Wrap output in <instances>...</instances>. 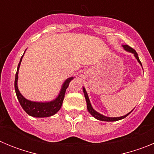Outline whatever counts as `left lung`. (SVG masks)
<instances>
[{
    "instance_id": "left-lung-1",
    "label": "left lung",
    "mask_w": 154,
    "mask_h": 154,
    "mask_svg": "<svg viewBox=\"0 0 154 154\" xmlns=\"http://www.w3.org/2000/svg\"><path fill=\"white\" fill-rule=\"evenodd\" d=\"M122 46H123V49H124L125 51H128V52L132 53V54H133L134 57L137 58V62H138L139 63H140V65L142 66V64H141V62L140 61V59H139V57H138V55H137V51L133 49V48H130L129 45H123ZM142 69H143V67H142ZM82 90H83L84 96H85V101H86L87 109H88V111H89V113H90L94 118H96V119H98V120L106 121V122H114V121L120 120V119H124V118H126V116H127L129 115L130 113H131L132 111L134 109H133L131 110L130 112H128L127 114H126V115H124V116H119V117H109V116H106L103 115V114H101V113H99V112H98L97 111H96V110L94 109L93 107H92V104H91V103H90V100H89V96H88V93H87L86 90H85V87H84V86L82 87Z\"/></svg>"
}]
</instances>
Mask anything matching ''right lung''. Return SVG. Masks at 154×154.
Returning a JSON list of instances; mask_svg holds the SVG:
<instances>
[{"instance_id":"add662e5","label":"right lung","mask_w":154,"mask_h":154,"mask_svg":"<svg viewBox=\"0 0 154 154\" xmlns=\"http://www.w3.org/2000/svg\"><path fill=\"white\" fill-rule=\"evenodd\" d=\"M26 50L24 51V54L21 56L20 62H19L18 65H17V72L15 75V80H14V89H15L16 95L18 99L19 103L21 104L23 109L27 112L29 116H33V117L38 118H44V117H49L51 116L55 115L60 110L62 107L63 99L65 97V94L66 89L68 88L70 82L75 77H69L67 79H65L63 84L62 85L61 89L59 91V93L55 99H52L51 101L48 102H37V101H31L29 99H27L21 95L18 89L17 86V80H18V72L19 68L21 65V61H22L23 56Z\"/></svg>"}]
</instances>
